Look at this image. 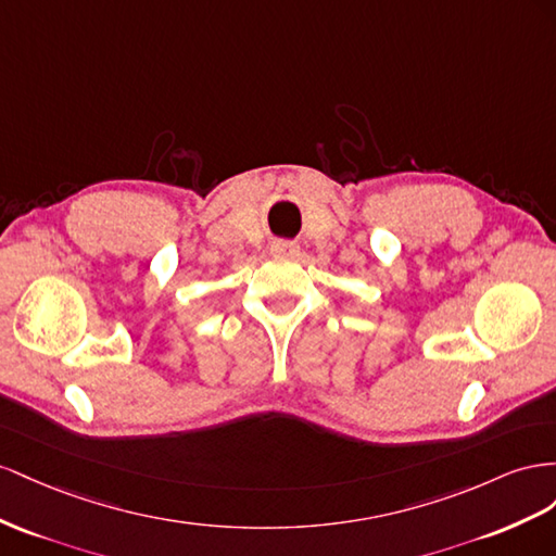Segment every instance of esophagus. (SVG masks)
Segmentation results:
<instances>
[{
	"label": "esophagus",
	"instance_id": "1",
	"mask_svg": "<svg viewBox=\"0 0 556 556\" xmlns=\"http://www.w3.org/2000/svg\"><path fill=\"white\" fill-rule=\"evenodd\" d=\"M269 251H273L275 256H298L300 247L289 240H275L273 244H269Z\"/></svg>",
	"mask_w": 556,
	"mask_h": 556
}]
</instances>
